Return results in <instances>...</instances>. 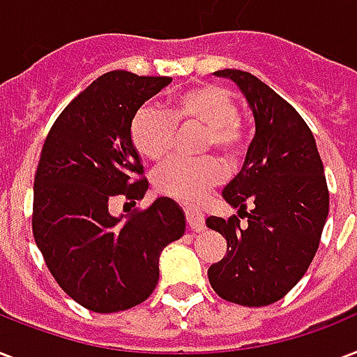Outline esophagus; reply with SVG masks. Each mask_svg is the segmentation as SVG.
<instances>
[{
  "instance_id": "1",
  "label": "esophagus",
  "mask_w": 357,
  "mask_h": 357,
  "mask_svg": "<svg viewBox=\"0 0 357 357\" xmlns=\"http://www.w3.org/2000/svg\"><path fill=\"white\" fill-rule=\"evenodd\" d=\"M186 218H188V225H190V229H192V231H195V233L203 231V229H204L203 216L199 214L197 210L188 208L186 210Z\"/></svg>"
}]
</instances>
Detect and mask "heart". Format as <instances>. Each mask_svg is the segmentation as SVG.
I'll list each match as a JSON object with an SVG mask.
<instances>
[{
  "instance_id": "obj_1",
  "label": "heart",
  "mask_w": 357,
  "mask_h": 357,
  "mask_svg": "<svg viewBox=\"0 0 357 357\" xmlns=\"http://www.w3.org/2000/svg\"><path fill=\"white\" fill-rule=\"evenodd\" d=\"M176 126H203L201 153L216 149L223 158H234L242 149L238 126V106L216 85H203L182 91L171 100L169 112L156 104H147L132 121V143L143 158L160 162L169 154ZM222 178V165L216 158H171L160 165L154 186L169 197L193 201L204 190Z\"/></svg>"
}]
</instances>
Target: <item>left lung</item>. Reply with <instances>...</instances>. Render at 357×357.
Listing matches in <instances>:
<instances>
[{"instance_id": "left-lung-1", "label": "left lung", "mask_w": 357, "mask_h": 357, "mask_svg": "<svg viewBox=\"0 0 357 357\" xmlns=\"http://www.w3.org/2000/svg\"><path fill=\"white\" fill-rule=\"evenodd\" d=\"M214 74L238 85L253 112L255 135L242 171L223 188V199L248 223L206 218V227L227 240V253L208 268V281L227 302L262 307L291 291L319 250L330 210L324 165L305 121L275 91L244 70Z\"/></svg>"}]
</instances>
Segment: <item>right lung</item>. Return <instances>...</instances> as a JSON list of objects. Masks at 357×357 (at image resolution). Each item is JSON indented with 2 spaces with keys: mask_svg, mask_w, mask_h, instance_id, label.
<instances>
[{
  "mask_svg": "<svg viewBox=\"0 0 357 357\" xmlns=\"http://www.w3.org/2000/svg\"><path fill=\"white\" fill-rule=\"evenodd\" d=\"M167 76L113 70L63 109L44 141L33 186V236L46 266L74 302L117 313L145 302L160 278V253L186 231L169 197L128 220L113 216V197L135 204L147 193L132 121Z\"/></svg>",
  "mask_w": 357,
  "mask_h": 357,
  "instance_id": "right-lung-1",
  "label": "right lung"
}]
</instances>
